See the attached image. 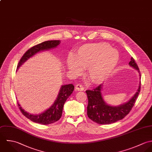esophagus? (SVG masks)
Returning a JSON list of instances; mask_svg holds the SVG:
<instances>
[{
	"label": "esophagus",
	"instance_id": "esophagus-1",
	"mask_svg": "<svg viewBox=\"0 0 152 152\" xmlns=\"http://www.w3.org/2000/svg\"><path fill=\"white\" fill-rule=\"evenodd\" d=\"M75 89L76 91H83L84 88L81 84H77L75 86Z\"/></svg>",
	"mask_w": 152,
	"mask_h": 152
}]
</instances>
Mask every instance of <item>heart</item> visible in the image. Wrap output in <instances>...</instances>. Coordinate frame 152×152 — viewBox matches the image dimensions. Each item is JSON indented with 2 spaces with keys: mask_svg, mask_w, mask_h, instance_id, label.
Segmentation results:
<instances>
[{
  "mask_svg": "<svg viewBox=\"0 0 152 152\" xmlns=\"http://www.w3.org/2000/svg\"><path fill=\"white\" fill-rule=\"evenodd\" d=\"M119 58V52L106 43H88L79 47L74 56H68L66 66L73 73L80 72V67L86 69L91 82L100 84L111 75Z\"/></svg>",
  "mask_w": 152,
  "mask_h": 152,
  "instance_id": "heart-1",
  "label": "heart"
}]
</instances>
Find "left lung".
Returning a JSON list of instances; mask_svg holds the SVG:
<instances>
[{"instance_id": "1", "label": "left lung", "mask_w": 152, "mask_h": 152, "mask_svg": "<svg viewBox=\"0 0 152 152\" xmlns=\"http://www.w3.org/2000/svg\"><path fill=\"white\" fill-rule=\"evenodd\" d=\"M129 66L137 70L140 79V73L139 67L132 57ZM103 85H100L92 91H86L88 98L87 113L88 117L98 124H111L123 119L131 110L140 91V81L139 88L133 96L127 102L118 106H112L107 104L103 99L102 94Z\"/></svg>"}]
</instances>
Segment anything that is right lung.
Segmentation results:
<instances>
[{
    "mask_svg": "<svg viewBox=\"0 0 152 152\" xmlns=\"http://www.w3.org/2000/svg\"><path fill=\"white\" fill-rule=\"evenodd\" d=\"M60 43V40H48L31 48L23 55L19 61L17 67L18 69L29 59L32 58L37 53L56 48ZM74 88L75 87L72 84L62 85L53 104L47 110L38 115L31 114L27 112L22 107L18 102V104L23 115L31 121L42 124H49L61 119L64 104L67 98H69L73 93Z\"/></svg>",
    "mask_w": 152,
    "mask_h": 152,
    "instance_id": "obj_1",
    "label": "right lung"
}]
</instances>
